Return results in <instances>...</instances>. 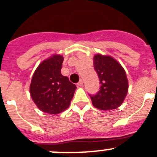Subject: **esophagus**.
<instances>
[{
	"mask_svg": "<svg viewBox=\"0 0 157 157\" xmlns=\"http://www.w3.org/2000/svg\"><path fill=\"white\" fill-rule=\"evenodd\" d=\"M83 80H80V81L77 83V86H80V87H81V86H83Z\"/></svg>",
	"mask_w": 157,
	"mask_h": 157,
	"instance_id": "obj_1",
	"label": "esophagus"
}]
</instances>
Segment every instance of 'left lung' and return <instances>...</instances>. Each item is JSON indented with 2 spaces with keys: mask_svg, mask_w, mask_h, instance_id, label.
I'll return each instance as SVG.
<instances>
[{
  "mask_svg": "<svg viewBox=\"0 0 157 157\" xmlns=\"http://www.w3.org/2000/svg\"><path fill=\"white\" fill-rule=\"evenodd\" d=\"M94 67L100 80V88L90 94L92 104L101 110L115 109L122 104L128 92L126 74L121 65L108 56L94 57Z\"/></svg>",
  "mask_w": 157,
  "mask_h": 157,
  "instance_id": "obj_1",
  "label": "left lung"
}]
</instances>
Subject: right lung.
<instances>
[{"label": "right lung", "mask_w": 157, "mask_h": 157, "mask_svg": "<svg viewBox=\"0 0 157 157\" xmlns=\"http://www.w3.org/2000/svg\"><path fill=\"white\" fill-rule=\"evenodd\" d=\"M63 57L54 55L39 64L30 85V94L38 108L45 113L63 112L70 106L76 85L61 74Z\"/></svg>", "instance_id": "right-lung-1"}]
</instances>
